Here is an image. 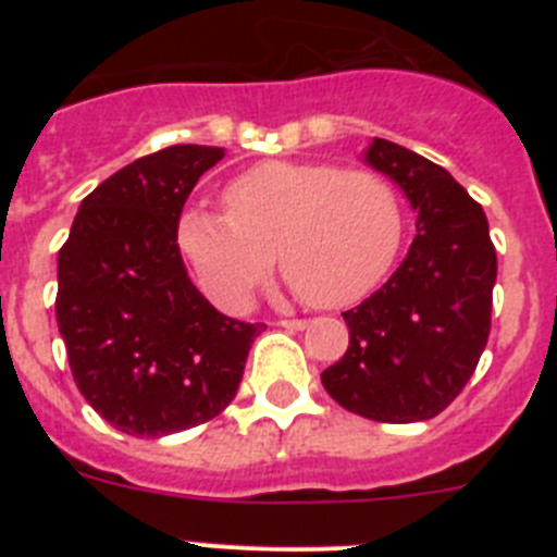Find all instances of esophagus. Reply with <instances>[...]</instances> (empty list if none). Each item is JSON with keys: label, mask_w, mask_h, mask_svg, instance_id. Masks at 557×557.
Wrapping results in <instances>:
<instances>
[{"label": "esophagus", "mask_w": 557, "mask_h": 557, "mask_svg": "<svg viewBox=\"0 0 557 557\" xmlns=\"http://www.w3.org/2000/svg\"><path fill=\"white\" fill-rule=\"evenodd\" d=\"M278 326H284V329H304V326H307V321H301V318H284V321H278Z\"/></svg>", "instance_id": "esophagus-1"}]
</instances>
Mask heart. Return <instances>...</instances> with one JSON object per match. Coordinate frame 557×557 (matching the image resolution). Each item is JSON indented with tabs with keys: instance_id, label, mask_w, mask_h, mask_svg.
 <instances>
[{
	"instance_id": "obj_1",
	"label": "heart",
	"mask_w": 557,
	"mask_h": 557,
	"mask_svg": "<svg viewBox=\"0 0 557 557\" xmlns=\"http://www.w3.org/2000/svg\"><path fill=\"white\" fill-rule=\"evenodd\" d=\"M225 214L186 209L178 245L206 293L243 312L273 273L314 309L366 298L396 262L407 214L396 184L376 170L323 161H262L223 191Z\"/></svg>"
}]
</instances>
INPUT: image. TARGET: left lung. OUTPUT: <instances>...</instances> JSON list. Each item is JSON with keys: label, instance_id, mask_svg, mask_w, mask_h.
<instances>
[{"label": "left lung", "instance_id": "left-lung-1", "mask_svg": "<svg viewBox=\"0 0 557 557\" xmlns=\"http://www.w3.org/2000/svg\"><path fill=\"white\" fill-rule=\"evenodd\" d=\"M366 161L405 189L416 239L396 273L343 312L348 348L321 382L348 412L412 424L444 412L480 362L496 250L482 206L444 166L387 139H373Z\"/></svg>", "mask_w": 557, "mask_h": 557}]
</instances>
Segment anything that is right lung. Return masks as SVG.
Returning a JSON list of instances; mask_svg holds the SVG:
<instances>
[{
    "label": "right lung",
    "mask_w": 557,
    "mask_h": 557,
    "mask_svg": "<svg viewBox=\"0 0 557 557\" xmlns=\"http://www.w3.org/2000/svg\"><path fill=\"white\" fill-rule=\"evenodd\" d=\"M223 147L172 145L113 172L58 253L55 318L77 391L113 430L161 437L234 401L264 323L225 318L178 248L189 191Z\"/></svg>",
    "instance_id": "obj_1"
}]
</instances>
